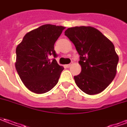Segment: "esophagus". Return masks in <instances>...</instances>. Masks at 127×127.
I'll return each instance as SVG.
<instances>
[{
    "label": "esophagus",
    "mask_w": 127,
    "mask_h": 127,
    "mask_svg": "<svg viewBox=\"0 0 127 127\" xmlns=\"http://www.w3.org/2000/svg\"><path fill=\"white\" fill-rule=\"evenodd\" d=\"M71 66V64H66V65H65V67H66V68H69Z\"/></svg>",
    "instance_id": "1"
}]
</instances>
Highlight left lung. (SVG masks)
<instances>
[{"mask_svg":"<svg viewBox=\"0 0 127 127\" xmlns=\"http://www.w3.org/2000/svg\"><path fill=\"white\" fill-rule=\"evenodd\" d=\"M64 34L71 41L80 55L82 66L75 82L88 95L101 93L114 79L118 56L114 45L97 29L75 26L66 29Z\"/></svg>","mask_w":127,"mask_h":127,"instance_id":"1","label":"left lung"}]
</instances>
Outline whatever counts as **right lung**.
Instances as JSON below:
<instances>
[{"label": "right lung", "mask_w": 127, "mask_h": 127, "mask_svg": "<svg viewBox=\"0 0 127 127\" xmlns=\"http://www.w3.org/2000/svg\"><path fill=\"white\" fill-rule=\"evenodd\" d=\"M64 27L45 24L24 36L16 47L15 68L24 84L36 94L52 90L58 83L63 66L56 61L54 43ZM52 55L54 59L50 61Z\"/></svg>", "instance_id": "obj_1"}]
</instances>
